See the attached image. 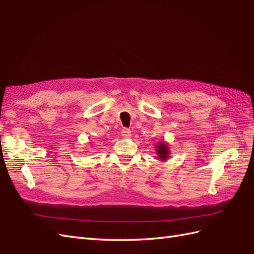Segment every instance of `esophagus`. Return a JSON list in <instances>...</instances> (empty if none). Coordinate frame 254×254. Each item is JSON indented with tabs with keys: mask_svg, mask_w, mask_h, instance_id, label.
Segmentation results:
<instances>
[{
	"mask_svg": "<svg viewBox=\"0 0 254 254\" xmlns=\"http://www.w3.org/2000/svg\"><path fill=\"white\" fill-rule=\"evenodd\" d=\"M122 135L125 138H128L129 135H131V130L128 128H124V129H122Z\"/></svg>",
	"mask_w": 254,
	"mask_h": 254,
	"instance_id": "obj_1",
	"label": "esophagus"
}]
</instances>
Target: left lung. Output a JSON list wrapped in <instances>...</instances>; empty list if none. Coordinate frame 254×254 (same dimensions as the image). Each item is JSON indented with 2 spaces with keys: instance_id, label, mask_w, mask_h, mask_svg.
Here are the masks:
<instances>
[{
  "instance_id": "obj_1",
  "label": "left lung",
  "mask_w": 254,
  "mask_h": 254,
  "mask_svg": "<svg viewBox=\"0 0 254 254\" xmlns=\"http://www.w3.org/2000/svg\"><path fill=\"white\" fill-rule=\"evenodd\" d=\"M157 147V154L158 156L162 158L163 160H165L167 157H168V145H167L166 143H164V142H162V143H159Z\"/></svg>"
}]
</instances>
